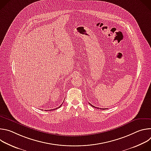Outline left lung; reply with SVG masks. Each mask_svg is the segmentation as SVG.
I'll list each match as a JSON object with an SVG mask.
<instances>
[{"instance_id":"1","label":"left lung","mask_w":151,"mask_h":151,"mask_svg":"<svg viewBox=\"0 0 151 151\" xmlns=\"http://www.w3.org/2000/svg\"><path fill=\"white\" fill-rule=\"evenodd\" d=\"M89 104H90V105H91V106H93V107H96V108H97V109H98V108H97V107H95V106H93V105H92V104H90V103H89ZM101 109H103V110H104V109H104H104H101Z\"/></svg>"}]
</instances>
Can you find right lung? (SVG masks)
Returning <instances> with one entry per match:
<instances>
[{
  "instance_id": "add662e5",
  "label": "right lung",
  "mask_w": 151,
  "mask_h": 151,
  "mask_svg": "<svg viewBox=\"0 0 151 151\" xmlns=\"http://www.w3.org/2000/svg\"><path fill=\"white\" fill-rule=\"evenodd\" d=\"M61 105H62V104H61V105H60V106H59V107H61ZM57 108H58V107H57V108H55V109H57ZM50 111H51V110H50Z\"/></svg>"
}]
</instances>
